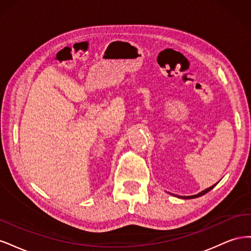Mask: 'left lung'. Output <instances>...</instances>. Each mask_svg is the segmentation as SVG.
I'll use <instances>...</instances> for the list:
<instances>
[{"label": "left lung", "mask_w": 251, "mask_h": 251, "mask_svg": "<svg viewBox=\"0 0 251 251\" xmlns=\"http://www.w3.org/2000/svg\"><path fill=\"white\" fill-rule=\"evenodd\" d=\"M216 184H217V183H216ZM216 184L210 186V187H208V188H206V189H204V191H202L201 193L197 194V195H194V196H182V197H179V198H181V199H194V198H198V197H201V196L205 195L206 193H208V192L210 191V189H212V188H214V186H216Z\"/></svg>", "instance_id": "obj_1"}]
</instances>
